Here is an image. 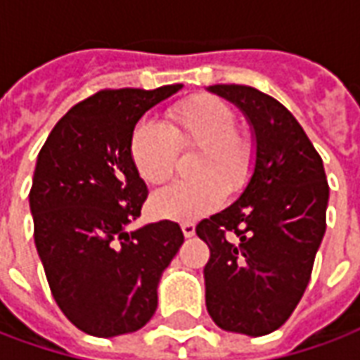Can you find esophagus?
<instances>
[{"instance_id":"obj_1","label":"esophagus","mask_w":360,"mask_h":360,"mask_svg":"<svg viewBox=\"0 0 360 360\" xmlns=\"http://www.w3.org/2000/svg\"><path fill=\"white\" fill-rule=\"evenodd\" d=\"M181 230H183V236H185V238H193V236H195V224H181Z\"/></svg>"}]
</instances>
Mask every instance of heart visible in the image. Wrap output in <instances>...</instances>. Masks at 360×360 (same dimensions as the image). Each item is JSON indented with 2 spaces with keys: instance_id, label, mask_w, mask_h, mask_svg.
I'll use <instances>...</instances> for the list:
<instances>
[{
  "instance_id": "b5f03b06",
  "label": "heart",
  "mask_w": 360,
  "mask_h": 360,
  "mask_svg": "<svg viewBox=\"0 0 360 360\" xmlns=\"http://www.w3.org/2000/svg\"><path fill=\"white\" fill-rule=\"evenodd\" d=\"M198 146L195 179L175 181L154 193L152 212L163 220L193 222L216 210L226 193H238L253 173V142L236 130L233 110L216 97L198 95L167 112V122L138 120L130 134V158L146 183L172 175L177 148Z\"/></svg>"
}]
</instances>
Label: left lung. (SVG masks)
<instances>
[{
	"instance_id": "left-lung-1",
	"label": "left lung",
	"mask_w": 360,
	"mask_h": 360,
	"mask_svg": "<svg viewBox=\"0 0 360 360\" xmlns=\"http://www.w3.org/2000/svg\"><path fill=\"white\" fill-rule=\"evenodd\" d=\"M251 128L253 173L236 202L197 226L210 259L206 310L218 328L251 338L285 323L310 283L326 233L323 162L298 120L250 85H210Z\"/></svg>"
}]
</instances>
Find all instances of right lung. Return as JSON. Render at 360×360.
Returning <instances> with one entry per match:
<instances>
[{
    "mask_svg": "<svg viewBox=\"0 0 360 360\" xmlns=\"http://www.w3.org/2000/svg\"><path fill=\"white\" fill-rule=\"evenodd\" d=\"M181 87L95 93L58 120L37 158L34 245L60 310L95 338L152 320L160 278L183 243L172 220L130 230L148 197L130 158L132 128Z\"/></svg>",
    "mask_w": 360,
    "mask_h": 360,
    "instance_id": "obj_1",
    "label": "right lung"
}]
</instances>
